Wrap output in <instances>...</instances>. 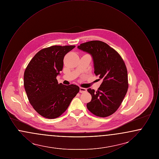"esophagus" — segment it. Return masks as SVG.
<instances>
[{"mask_svg": "<svg viewBox=\"0 0 159 159\" xmlns=\"http://www.w3.org/2000/svg\"><path fill=\"white\" fill-rule=\"evenodd\" d=\"M79 91L80 93H84L86 92L87 90L86 88H82V87H80V89H79Z\"/></svg>", "mask_w": 159, "mask_h": 159, "instance_id": "esophagus-1", "label": "esophagus"}]
</instances>
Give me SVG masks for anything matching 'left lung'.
Returning a JSON list of instances; mask_svg holds the SVG:
<instances>
[{
  "label": "left lung",
  "mask_w": 159,
  "mask_h": 159,
  "mask_svg": "<svg viewBox=\"0 0 159 159\" xmlns=\"http://www.w3.org/2000/svg\"><path fill=\"white\" fill-rule=\"evenodd\" d=\"M92 57L94 73L102 80L97 91L88 89L91 102L88 109L97 116L106 117L116 112L128 89V71L120 55L106 43L92 40L77 46Z\"/></svg>",
  "instance_id": "8db88e82"
}]
</instances>
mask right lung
<instances>
[{
    "label": "right lung",
    "instance_id": "add662e5",
    "mask_svg": "<svg viewBox=\"0 0 159 159\" xmlns=\"http://www.w3.org/2000/svg\"><path fill=\"white\" fill-rule=\"evenodd\" d=\"M75 46H52L36 53L24 75V86L31 105L42 116L55 119L60 116L79 92L76 84H58L57 76L63 68L66 53Z\"/></svg>",
    "mask_w": 159,
    "mask_h": 159
}]
</instances>
